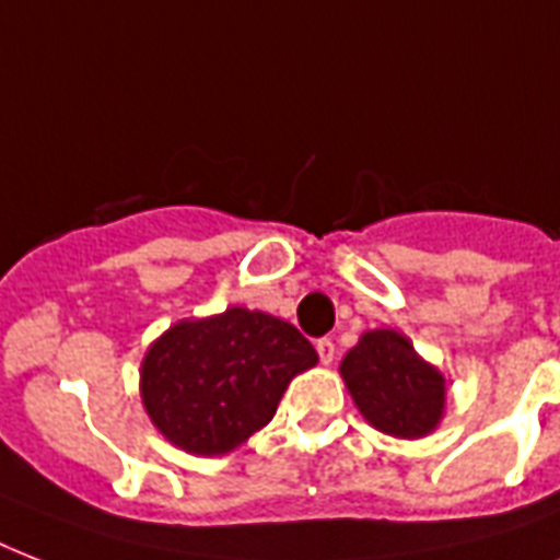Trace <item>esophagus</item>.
<instances>
[{
    "instance_id": "obj_1",
    "label": "esophagus",
    "mask_w": 560,
    "mask_h": 560,
    "mask_svg": "<svg viewBox=\"0 0 560 560\" xmlns=\"http://www.w3.org/2000/svg\"><path fill=\"white\" fill-rule=\"evenodd\" d=\"M316 354H319V360H323V366H331L337 349H334V342L325 337V340H316Z\"/></svg>"
}]
</instances>
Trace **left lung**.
Listing matches in <instances>:
<instances>
[{"mask_svg": "<svg viewBox=\"0 0 560 560\" xmlns=\"http://www.w3.org/2000/svg\"><path fill=\"white\" fill-rule=\"evenodd\" d=\"M340 374L354 407L374 430L395 439H424L442 424L447 381L412 342L392 328L360 334Z\"/></svg>", "mask_w": 560, "mask_h": 560, "instance_id": "1", "label": "left lung"}]
</instances>
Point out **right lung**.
I'll return each instance as SVG.
<instances>
[{"label": "right lung", "mask_w": 560, "mask_h": 560, "mask_svg": "<svg viewBox=\"0 0 560 560\" xmlns=\"http://www.w3.org/2000/svg\"><path fill=\"white\" fill-rule=\"evenodd\" d=\"M314 346L279 316L226 307L179 319L148 346L139 395L153 427L179 451L223 456L270 424Z\"/></svg>", "instance_id": "obj_1"}]
</instances>
